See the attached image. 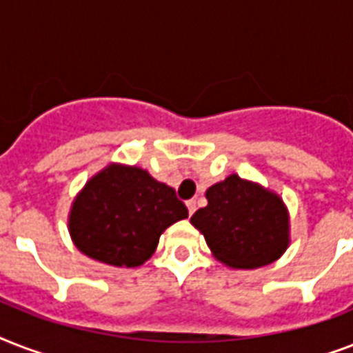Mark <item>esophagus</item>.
<instances>
[{
  "instance_id": "esophagus-1",
  "label": "esophagus",
  "mask_w": 353,
  "mask_h": 353,
  "mask_svg": "<svg viewBox=\"0 0 353 353\" xmlns=\"http://www.w3.org/2000/svg\"><path fill=\"white\" fill-rule=\"evenodd\" d=\"M187 209H188V214H194V212H196V201H194V199H188Z\"/></svg>"
}]
</instances>
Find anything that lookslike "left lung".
Here are the masks:
<instances>
[{
    "label": "left lung",
    "mask_w": 353,
    "mask_h": 353,
    "mask_svg": "<svg viewBox=\"0 0 353 353\" xmlns=\"http://www.w3.org/2000/svg\"><path fill=\"white\" fill-rule=\"evenodd\" d=\"M207 207L190 218L220 262L256 269L282 256L290 220L282 199L236 174L207 190Z\"/></svg>",
    "instance_id": "obj_1"
}]
</instances>
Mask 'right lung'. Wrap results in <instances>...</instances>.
Instances as JSON below:
<instances>
[{"label":"right lung","mask_w":353,"mask_h":353,"mask_svg":"<svg viewBox=\"0 0 353 353\" xmlns=\"http://www.w3.org/2000/svg\"><path fill=\"white\" fill-rule=\"evenodd\" d=\"M188 210L176 190L137 166H108L74 199L69 232L93 260L135 268L154 254L166 227Z\"/></svg>","instance_id":"obj_1"}]
</instances>
